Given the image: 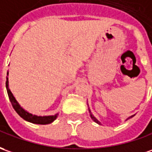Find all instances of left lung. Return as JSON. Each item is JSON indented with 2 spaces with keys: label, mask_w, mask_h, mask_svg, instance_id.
<instances>
[{
  "label": "left lung",
  "mask_w": 152,
  "mask_h": 152,
  "mask_svg": "<svg viewBox=\"0 0 152 152\" xmlns=\"http://www.w3.org/2000/svg\"><path fill=\"white\" fill-rule=\"evenodd\" d=\"M88 111H89L90 117H91V118H92V119H93V120H94V122H96V123H98V124H101V123H100V122H99V121H98V119H97V118H95V117H94V115H93V114H92V113H91V111H90L89 108H88ZM134 116H135V114H134V115H132V116H131V117H129V118H127V119H126V120H128V119H129V118H132V117H134Z\"/></svg>",
  "instance_id": "left-lung-1"
}]
</instances>
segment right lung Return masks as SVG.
<instances>
[{
  "mask_svg": "<svg viewBox=\"0 0 152 152\" xmlns=\"http://www.w3.org/2000/svg\"><path fill=\"white\" fill-rule=\"evenodd\" d=\"M8 74H9V72H7V77H6V91H7V94H8L9 99H10V102H11V105L13 107L15 111L18 113L19 116L23 118L24 120H26V121L29 122H31V123H34V124L45 125V124H50L51 122H54L58 117V113L55 114V115H52V116H43V117L42 116H37V115H33V114L30 113L29 112L26 111L22 107H20V105L19 104V102L15 98L14 95L12 94L10 88H9Z\"/></svg>",
  "mask_w": 152,
  "mask_h": 152,
  "instance_id": "add662e5",
  "label": "right lung"
}]
</instances>
